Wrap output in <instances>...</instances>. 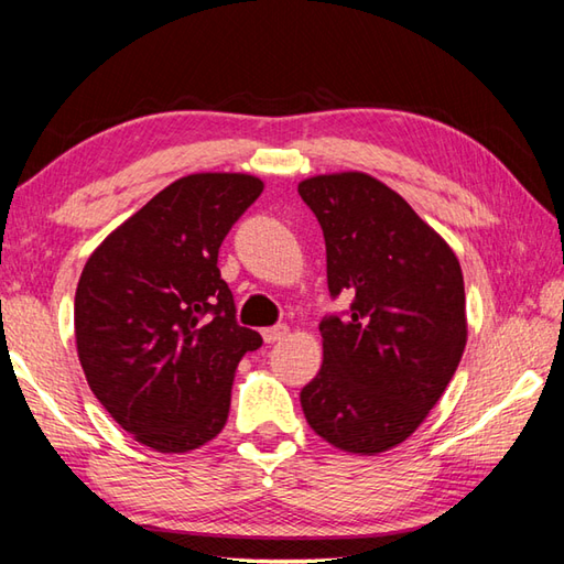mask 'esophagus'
Listing matches in <instances>:
<instances>
[{"label":"esophagus","instance_id":"34e87169","mask_svg":"<svg viewBox=\"0 0 564 564\" xmlns=\"http://www.w3.org/2000/svg\"><path fill=\"white\" fill-rule=\"evenodd\" d=\"M261 335H263V339H267L269 345H271V341H281L283 337H289V327H285V325H273V327L263 329Z\"/></svg>","mask_w":564,"mask_h":564}]
</instances>
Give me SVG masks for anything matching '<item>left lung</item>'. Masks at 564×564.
<instances>
[{
	"label": "left lung",
	"instance_id": "left-lung-1",
	"mask_svg": "<svg viewBox=\"0 0 564 564\" xmlns=\"http://www.w3.org/2000/svg\"><path fill=\"white\" fill-rule=\"evenodd\" d=\"M325 235L329 295L347 315L319 323L323 369L301 391L305 421L345 452L377 455L415 433L467 345L455 251L389 185L367 173L297 185Z\"/></svg>",
	"mask_w": 564,
	"mask_h": 564
}]
</instances>
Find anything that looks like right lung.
I'll list each match as a JSON object with an SVG mask.
<instances>
[{
  "label": "right lung",
  "instance_id": "1",
  "mask_svg": "<svg viewBox=\"0 0 564 564\" xmlns=\"http://www.w3.org/2000/svg\"><path fill=\"white\" fill-rule=\"evenodd\" d=\"M263 183L193 173L119 225L75 291V341L97 401L137 443L191 452L219 435L257 329L237 323L217 253Z\"/></svg>",
  "mask_w": 564,
  "mask_h": 564
}]
</instances>
